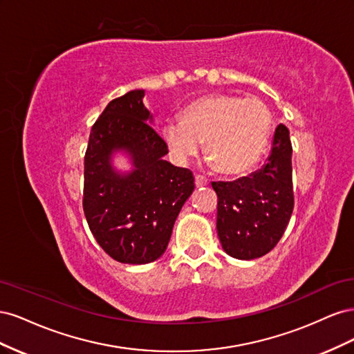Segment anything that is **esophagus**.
<instances>
[{
    "instance_id": "obj_1",
    "label": "esophagus",
    "mask_w": 354,
    "mask_h": 354,
    "mask_svg": "<svg viewBox=\"0 0 354 354\" xmlns=\"http://www.w3.org/2000/svg\"><path fill=\"white\" fill-rule=\"evenodd\" d=\"M195 185H196V187L207 186L208 185V178L205 176H202V174H196L195 176Z\"/></svg>"
}]
</instances>
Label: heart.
Here are the masks:
<instances>
[{"label": "heart", "mask_w": 354, "mask_h": 354, "mask_svg": "<svg viewBox=\"0 0 354 354\" xmlns=\"http://www.w3.org/2000/svg\"><path fill=\"white\" fill-rule=\"evenodd\" d=\"M272 130V113L259 97L205 95L181 111V121L164 125V140L178 159L199 152L205 142V155L214 169L224 176H239L259 162Z\"/></svg>", "instance_id": "heart-1"}]
</instances>
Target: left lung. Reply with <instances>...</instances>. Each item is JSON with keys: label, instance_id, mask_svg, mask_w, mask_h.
Instances as JSON below:
<instances>
[{"label": "left lung", "instance_id": "1", "mask_svg": "<svg viewBox=\"0 0 354 354\" xmlns=\"http://www.w3.org/2000/svg\"><path fill=\"white\" fill-rule=\"evenodd\" d=\"M217 194V233L223 250L239 260L270 252L294 209L292 145L289 130L276 127L272 151L257 173L234 181H212Z\"/></svg>", "mask_w": 354, "mask_h": 354}]
</instances>
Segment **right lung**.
Wrapping results in <instances>:
<instances>
[{
  "label": "right lung",
  "instance_id": "obj_1",
  "mask_svg": "<svg viewBox=\"0 0 354 354\" xmlns=\"http://www.w3.org/2000/svg\"><path fill=\"white\" fill-rule=\"evenodd\" d=\"M145 90L116 97L91 127L84 156L82 208L94 239L113 260L146 264L167 250L178 212L195 189L187 168L162 159L168 146L147 122ZM113 148H125L136 169H111Z\"/></svg>",
  "mask_w": 354,
  "mask_h": 354
}]
</instances>
